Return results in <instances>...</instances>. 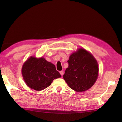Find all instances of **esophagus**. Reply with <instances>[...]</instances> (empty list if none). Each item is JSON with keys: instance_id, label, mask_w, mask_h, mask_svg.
I'll return each instance as SVG.
<instances>
[{"instance_id": "1", "label": "esophagus", "mask_w": 122, "mask_h": 122, "mask_svg": "<svg viewBox=\"0 0 122 122\" xmlns=\"http://www.w3.org/2000/svg\"><path fill=\"white\" fill-rule=\"evenodd\" d=\"M60 74L61 75V76H62L63 75V73H64V72H63V71H60Z\"/></svg>"}]
</instances>
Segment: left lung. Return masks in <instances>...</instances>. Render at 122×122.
Masks as SVG:
<instances>
[{
  "instance_id": "left-lung-1",
  "label": "left lung",
  "mask_w": 122,
  "mask_h": 122,
  "mask_svg": "<svg viewBox=\"0 0 122 122\" xmlns=\"http://www.w3.org/2000/svg\"><path fill=\"white\" fill-rule=\"evenodd\" d=\"M68 63L63 79L71 89L81 92L94 85L98 77V66L91 53L84 49H79L70 56Z\"/></svg>"
}]
</instances>
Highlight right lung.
<instances>
[{
    "label": "right lung",
    "mask_w": 122,
    "mask_h": 122,
    "mask_svg": "<svg viewBox=\"0 0 122 122\" xmlns=\"http://www.w3.org/2000/svg\"><path fill=\"white\" fill-rule=\"evenodd\" d=\"M21 72L27 86L36 91L45 89L54 79L61 77L55 66L43 58L31 56L24 64Z\"/></svg>",
    "instance_id": "add662e5"
}]
</instances>
